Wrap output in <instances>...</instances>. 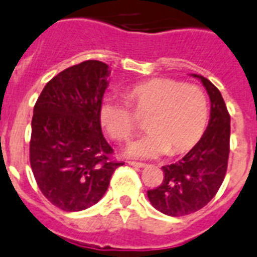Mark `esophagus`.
<instances>
[{
  "mask_svg": "<svg viewBox=\"0 0 257 257\" xmlns=\"http://www.w3.org/2000/svg\"><path fill=\"white\" fill-rule=\"evenodd\" d=\"M128 164H130L131 166H134V168H144L146 166V164H143V162H137V161H128Z\"/></svg>",
  "mask_w": 257,
  "mask_h": 257,
  "instance_id": "esophagus-1",
  "label": "esophagus"
}]
</instances>
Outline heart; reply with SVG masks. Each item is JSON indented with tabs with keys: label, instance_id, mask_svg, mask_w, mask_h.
<instances>
[{
	"label": "heart",
	"instance_id": "obj_1",
	"mask_svg": "<svg viewBox=\"0 0 257 257\" xmlns=\"http://www.w3.org/2000/svg\"><path fill=\"white\" fill-rule=\"evenodd\" d=\"M127 105L137 118H146L150 135L127 147L135 159H156L191 150L200 140L208 120L207 97L197 85L155 78L124 92ZM128 107L107 98L100 106V122L111 139L128 142L135 122Z\"/></svg>",
	"mask_w": 257,
	"mask_h": 257
}]
</instances>
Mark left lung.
<instances>
[{"mask_svg":"<svg viewBox=\"0 0 257 257\" xmlns=\"http://www.w3.org/2000/svg\"><path fill=\"white\" fill-rule=\"evenodd\" d=\"M191 75L209 96L207 130L183 159L162 166L164 181L147 192L156 209L173 217L194 213L213 199L226 174L230 152V115L221 92L207 78Z\"/></svg>","mask_w":257,"mask_h":257,"instance_id":"left-lung-1","label":"left lung"}]
</instances>
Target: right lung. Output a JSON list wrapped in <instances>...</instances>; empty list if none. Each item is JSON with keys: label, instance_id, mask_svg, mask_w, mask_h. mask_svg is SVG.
<instances>
[{"label": "right lung", "instance_id": "right-lung-1", "mask_svg": "<svg viewBox=\"0 0 257 257\" xmlns=\"http://www.w3.org/2000/svg\"><path fill=\"white\" fill-rule=\"evenodd\" d=\"M110 70L101 61H84L47 83L32 117L30 162L37 186L66 212L95 205L111 174L124 162L113 153L101 131L100 106Z\"/></svg>", "mask_w": 257, "mask_h": 257}]
</instances>
